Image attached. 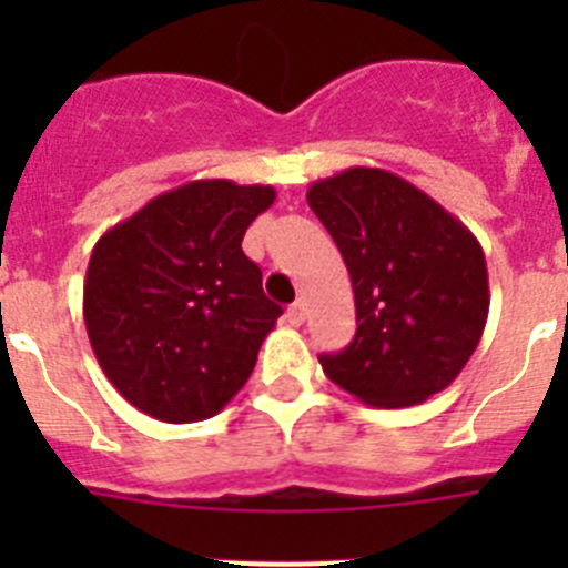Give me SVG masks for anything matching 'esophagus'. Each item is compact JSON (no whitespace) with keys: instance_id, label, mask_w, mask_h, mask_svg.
Here are the masks:
<instances>
[{"instance_id":"esophagus-1","label":"esophagus","mask_w":568,"mask_h":568,"mask_svg":"<svg viewBox=\"0 0 568 568\" xmlns=\"http://www.w3.org/2000/svg\"><path fill=\"white\" fill-rule=\"evenodd\" d=\"M287 318H290V324H295V327H298V324H304V318H307V301L298 298L295 304H290Z\"/></svg>"}]
</instances>
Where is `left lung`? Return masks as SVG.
I'll return each instance as SVG.
<instances>
[{
  "mask_svg": "<svg viewBox=\"0 0 568 568\" xmlns=\"http://www.w3.org/2000/svg\"><path fill=\"white\" fill-rule=\"evenodd\" d=\"M307 202L338 244L355 293V338L318 355L333 384L398 409L453 384L489 315L478 239L395 173L349 168L318 179Z\"/></svg>",
  "mask_w": 568,
  "mask_h": 568,
  "instance_id": "obj_1",
  "label": "left lung"
}]
</instances>
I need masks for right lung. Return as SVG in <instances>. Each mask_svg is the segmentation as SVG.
Here are the masks:
<instances>
[{
    "label": "right lung",
    "mask_w": 568,
    "mask_h": 568,
    "mask_svg": "<svg viewBox=\"0 0 568 568\" xmlns=\"http://www.w3.org/2000/svg\"><path fill=\"white\" fill-rule=\"evenodd\" d=\"M270 184L202 179L155 195L90 253L84 327L124 400L164 424L213 418L253 373L281 307L241 250Z\"/></svg>",
    "instance_id": "obj_1"
}]
</instances>
